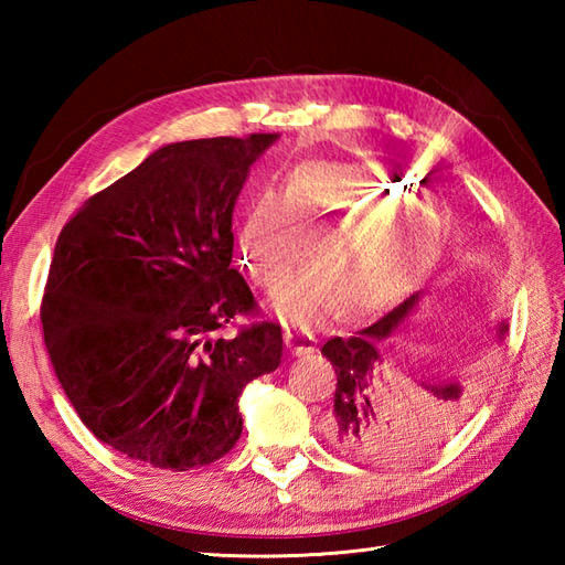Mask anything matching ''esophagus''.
I'll list each match as a JSON object with an SVG mask.
<instances>
[{"mask_svg": "<svg viewBox=\"0 0 565 565\" xmlns=\"http://www.w3.org/2000/svg\"><path fill=\"white\" fill-rule=\"evenodd\" d=\"M284 342H286V350H289L296 356L316 352V338L310 332H303V330L286 328L284 330Z\"/></svg>", "mask_w": 565, "mask_h": 565, "instance_id": "obj_1", "label": "esophagus"}]
</instances>
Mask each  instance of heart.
<instances>
[{
    "label": "heart",
    "mask_w": 565,
    "mask_h": 565,
    "mask_svg": "<svg viewBox=\"0 0 565 565\" xmlns=\"http://www.w3.org/2000/svg\"><path fill=\"white\" fill-rule=\"evenodd\" d=\"M318 264L294 274L274 310L294 326L338 313H374L425 279L439 257V227L413 199L401 174L376 162L316 160L286 174L281 201L259 196L237 235L243 269L274 289L306 257L313 237Z\"/></svg>",
    "instance_id": "1"
}]
</instances>
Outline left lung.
<instances>
[{
    "instance_id": "1",
    "label": "left lung",
    "mask_w": 565,
    "mask_h": 565,
    "mask_svg": "<svg viewBox=\"0 0 565 565\" xmlns=\"http://www.w3.org/2000/svg\"><path fill=\"white\" fill-rule=\"evenodd\" d=\"M419 298L411 296L350 338L322 344V354L338 374L328 439L352 459L383 461L425 449L447 437L466 415L468 395L459 379L405 371L401 364H395V377L391 369L393 334L401 332ZM505 332L502 320L495 326V340L502 342Z\"/></svg>"
}]
</instances>
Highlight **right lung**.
<instances>
[{
	"label": "right lung",
	"instance_id": "add662e5",
	"mask_svg": "<svg viewBox=\"0 0 565 565\" xmlns=\"http://www.w3.org/2000/svg\"><path fill=\"white\" fill-rule=\"evenodd\" d=\"M279 134L154 150L82 203L57 237L41 306L55 376L94 437L170 471L218 461L243 435L239 395L281 364V328L257 322L231 269L233 209Z\"/></svg>",
	"mask_w": 565,
	"mask_h": 565
}]
</instances>
